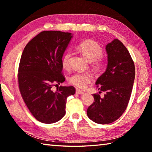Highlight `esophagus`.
<instances>
[{
    "mask_svg": "<svg viewBox=\"0 0 152 152\" xmlns=\"http://www.w3.org/2000/svg\"><path fill=\"white\" fill-rule=\"evenodd\" d=\"M76 93L78 94H84V92L82 91H81V90L76 89Z\"/></svg>",
    "mask_w": 152,
    "mask_h": 152,
    "instance_id": "34e87169",
    "label": "esophagus"
}]
</instances>
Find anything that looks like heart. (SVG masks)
I'll return each instance as SVG.
<instances>
[{
	"mask_svg": "<svg viewBox=\"0 0 152 152\" xmlns=\"http://www.w3.org/2000/svg\"><path fill=\"white\" fill-rule=\"evenodd\" d=\"M77 50L82 53L84 57L91 61V65L96 72H101L105 66V60L102 58L103 49L97 42L93 40H86L77 45ZM70 51L64 54L62 59V66L64 68H70ZM93 80V76L90 72H76L69 78V82L80 88H83Z\"/></svg>",
	"mask_w": 152,
	"mask_h": 152,
	"instance_id": "1",
	"label": "heart"
}]
</instances>
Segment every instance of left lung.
Listing matches in <instances>:
<instances>
[{
	"mask_svg": "<svg viewBox=\"0 0 152 152\" xmlns=\"http://www.w3.org/2000/svg\"><path fill=\"white\" fill-rule=\"evenodd\" d=\"M108 66L96 82L101 97L93 94L94 102L87 109L89 119L99 124H109L117 120L127 107L134 82V62L125 46L115 39L107 44Z\"/></svg>",
	"mask_w": 152,
	"mask_h": 152,
	"instance_id": "1",
	"label": "left lung"
}]
</instances>
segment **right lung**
I'll return each mask as SVG.
<instances>
[{
	"label": "right lung",
	"instance_id": "add662e5",
	"mask_svg": "<svg viewBox=\"0 0 152 152\" xmlns=\"http://www.w3.org/2000/svg\"><path fill=\"white\" fill-rule=\"evenodd\" d=\"M72 37L70 33L43 31L22 53L17 74L19 91L39 122L50 124L60 121L66 114L67 97L76 92L74 86H58L65 81L61 58Z\"/></svg>",
	"mask_w": 152,
	"mask_h": 152
}]
</instances>
